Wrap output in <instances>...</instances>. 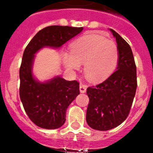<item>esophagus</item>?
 <instances>
[{"instance_id":"obj_1","label":"esophagus","mask_w":153,"mask_h":153,"mask_svg":"<svg viewBox=\"0 0 153 153\" xmlns=\"http://www.w3.org/2000/svg\"><path fill=\"white\" fill-rule=\"evenodd\" d=\"M79 91H80V93H84L86 91V85L83 84V83H80V84H79Z\"/></svg>"}]
</instances>
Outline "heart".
Wrapping results in <instances>:
<instances>
[{"instance_id": "1", "label": "heart", "mask_w": 153, "mask_h": 153, "mask_svg": "<svg viewBox=\"0 0 153 153\" xmlns=\"http://www.w3.org/2000/svg\"><path fill=\"white\" fill-rule=\"evenodd\" d=\"M119 51L117 44L98 34L82 36L71 45V53H64L63 61L70 70L84 64L86 79L98 83L107 79L117 68Z\"/></svg>"}]
</instances>
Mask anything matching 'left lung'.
<instances>
[{"label": "left lung", "mask_w": 153, "mask_h": 153, "mask_svg": "<svg viewBox=\"0 0 153 153\" xmlns=\"http://www.w3.org/2000/svg\"><path fill=\"white\" fill-rule=\"evenodd\" d=\"M119 51L117 70L102 83L87 88L90 102L86 122L92 129L106 131L118 126L127 118L137 87L136 67L130 46L110 29Z\"/></svg>", "instance_id": "8db88e82"}]
</instances>
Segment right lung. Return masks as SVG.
Listing matches in <instances>:
<instances>
[{"label":"right lung","instance_id":"obj_1","mask_svg":"<svg viewBox=\"0 0 153 153\" xmlns=\"http://www.w3.org/2000/svg\"><path fill=\"white\" fill-rule=\"evenodd\" d=\"M83 29L47 27L33 36L24 50L20 67V97L30 120L40 128L54 129L64 124L67 108L79 94V84L60 76L44 83L35 79L32 74L34 54L44 47L59 48Z\"/></svg>","mask_w":153,"mask_h":153}]
</instances>
